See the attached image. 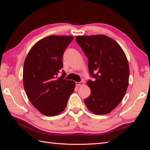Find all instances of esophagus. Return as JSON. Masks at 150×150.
<instances>
[{
  "instance_id": "1",
  "label": "esophagus",
  "mask_w": 150,
  "mask_h": 150,
  "mask_svg": "<svg viewBox=\"0 0 150 150\" xmlns=\"http://www.w3.org/2000/svg\"><path fill=\"white\" fill-rule=\"evenodd\" d=\"M76 85L77 86H82V85H83L84 83L83 81H81V82H76Z\"/></svg>"
}]
</instances>
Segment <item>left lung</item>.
Segmentation results:
<instances>
[{
  "mask_svg": "<svg viewBox=\"0 0 150 150\" xmlns=\"http://www.w3.org/2000/svg\"><path fill=\"white\" fill-rule=\"evenodd\" d=\"M76 40L87 57L89 73L94 78L87 82L91 95L84 103L96 115L108 114L127 91L129 67L126 56L119 44L107 36H78Z\"/></svg>",
  "mask_w": 150,
  "mask_h": 150,
  "instance_id": "1",
  "label": "left lung"
}]
</instances>
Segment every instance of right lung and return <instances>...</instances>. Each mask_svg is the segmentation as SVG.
<instances>
[{"instance_id": "1", "label": "right lung", "mask_w": 150, "mask_h": 150, "mask_svg": "<svg viewBox=\"0 0 150 150\" xmlns=\"http://www.w3.org/2000/svg\"><path fill=\"white\" fill-rule=\"evenodd\" d=\"M72 36L52 35L40 40L27 55L23 67L24 88L28 99L42 114L54 116L64 110L75 82L57 75L63 68L62 57Z\"/></svg>"}]
</instances>
